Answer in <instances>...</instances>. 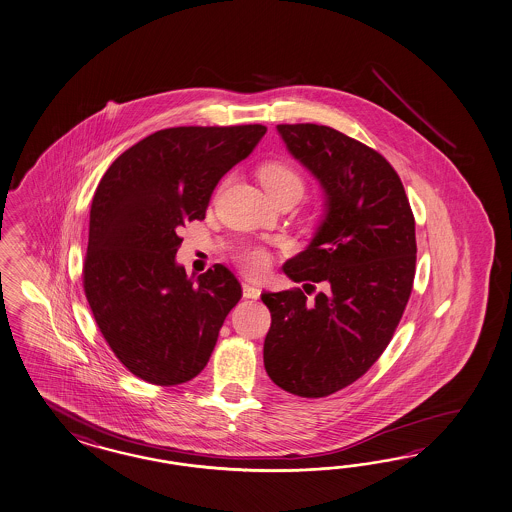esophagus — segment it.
<instances>
[{
  "instance_id": "obj_1",
  "label": "esophagus",
  "mask_w": 512,
  "mask_h": 512,
  "mask_svg": "<svg viewBox=\"0 0 512 512\" xmlns=\"http://www.w3.org/2000/svg\"><path fill=\"white\" fill-rule=\"evenodd\" d=\"M242 292H244V298H250V300H259L261 296V290L251 283H242Z\"/></svg>"
}]
</instances>
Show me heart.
I'll return each mask as SVG.
<instances>
[{
	"label": "heart",
	"mask_w": 512,
	"mask_h": 512,
	"mask_svg": "<svg viewBox=\"0 0 512 512\" xmlns=\"http://www.w3.org/2000/svg\"><path fill=\"white\" fill-rule=\"evenodd\" d=\"M259 179L262 187L268 190L272 198H279L288 192H298L301 196L305 181L298 168L283 161L264 164L259 170ZM238 264L246 274L259 277L264 274L270 266V253L261 246H248L238 253Z\"/></svg>",
	"instance_id": "1"
}]
</instances>
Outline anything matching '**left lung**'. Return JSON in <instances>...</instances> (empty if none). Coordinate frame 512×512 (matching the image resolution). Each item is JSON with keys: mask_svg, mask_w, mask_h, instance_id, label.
<instances>
[{"mask_svg": "<svg viewBox=\"0 0 512 512\" xmlns=\"http://www.w3.org/2000/svg\"><path fill=\"white\" fill-rule=\"evenodd\" d=\"M277 131L327 194L324 224L283 270L327 290L312 301L301 288L262 294L272 314L264 368L294 396L325 398L366 374L394 337L416 272L414 214L381 153L327 125Z\"/></svg>", "mask_w": 512, "mask_h": 512, "instance_id": "8db88e82", "label": "left lung"}]
</instances>
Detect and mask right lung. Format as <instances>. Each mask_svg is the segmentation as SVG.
<instances>
[{
    "mask_svg": "<svg viewBox=\"0 0 512 512\" xmlns=\"http://www.w3.org/2000/svg\"><path fill=\"white\" fill-rule=\"evenodd\" d=\"M261 124L170 127L125 150L94 192L83 288L116 359L159 387L207 366L225 316L242 298L214 264L198 279L175 264L179 231L203 220L212 190L264 137Z\"/></svg>",
    "mask_w": 512,
    "mask_h": 512,
    "instance_id": "obj_1",
    "label": "right lung"
}]
</instances>
